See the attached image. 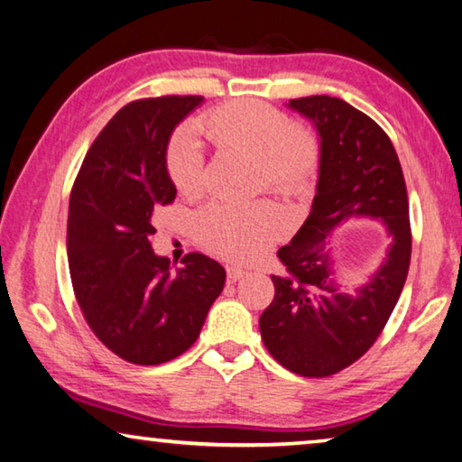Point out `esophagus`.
<instances>
[{
  "label": "esophagus",
  "mask_w": 462,
  "mask_h": 462,
  "mask_svg": "<svg viewBox=\"0 0 462 462\" xmlns=\"http://www.w3.org/2000/svg\"><path fill=\"white\" fill-rule=\"evenodd\" d=\"M226 275H228L230 283H236L238 279H242V277L246 275V271L242 269V267H228V269H226Z\"/></svg>",
  "instance_id": "34e87169"
}]
</instances>
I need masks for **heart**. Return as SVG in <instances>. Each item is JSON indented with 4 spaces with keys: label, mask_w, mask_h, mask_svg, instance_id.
Listing matches in <instances>:
<instances>
[{
    "label": "heart",
    "mask_w": 462,
    "mask_h": 462,
    "mask_svg": "<svg viewBox=\"0 0 462 462\" xmlns=\"http://www.w3.org/2000/svg\"><path fill=\"white\" fill-rule=\"evenodd\" d=\"M199 136L216 148L254 156L256 183L279 193L303 189L318 167V148L308 132L289 126L285 116L263 101L240 99L214 109L179 130L169 143L167 175L183 198L203 191V146ZM287 216L271 201L250 206L208 203L193 217L199 245L222 259L248 263L283 238Z\"/></svg>",
    "instance_id": "heart-1"
}]
</instances>
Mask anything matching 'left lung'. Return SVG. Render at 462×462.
I'll return each instance as SVG.
<instances>
[{
    "label": "left lung",
    "instance_id": "8db88e82",
    "mask_svg": "<svg viewBox=\"0 0 462 462\" xmlns=\"http://www.w3.org/2000/svg\"><path fill=\"white\" fill-rule=\"evenodd\" d=\"M314 124L319 171L311 212L279 248L283 275H271L275 297L259 319L271 356L301 377H328L358 361L400 300L411 259L410 203L400 159L377 122L344 99H289ZM356 217L383 224L390 246L380 269L355 292L338 283L329 234Z\"/></svg>",
    "mask_w": 462,
    "mask_h": 462
}]
</instances>
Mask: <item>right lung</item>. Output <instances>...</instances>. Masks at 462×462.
<instances>
[{"label": "right lung", "instance_id": "1", "mask_svg": "<svg viewBox=\"0 0 462 462\" xmlns=\"http://www.w3.org/2000/svg\"><path fill=\"white\" fill-rule=\"evenodd\" d=\"M199 96L138 99L93 140L75 179L67 222L73 291L93 334L134 365H161L198 340L226 271L201 253L183 267L152 253L156 206L173 203L167 146Z\"/></svg>", "mask_w": 462, "mask_h": 462}]
</instances>
